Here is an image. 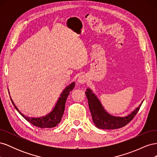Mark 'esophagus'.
<instances>
[{
    "label": "esophagus",
    "mask_w": 157,
    "mask_h": 157,
    "mask_svg": "<svg viewBox=\"0 0 157 157\" xmlns=\"http://www.w3.org/2000/svg\"><path fill=\"white\" fill-rule=\"evenodd\" d=\"M86 76L84 75H82L79 76V77L78 78V82L80 84H84L85 82H86Z\"/></svg>",
    "instance_id": "obj_1"
}]
</instances>
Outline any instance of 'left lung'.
<instances>
[{
    "label": "left lung",
    "mask_w": 157,
    "mask_h": 157,
    "mask_svg": "<svg viewBox=\"0 0 157 157\" xmlns=\"http://www.w3.org/2000/svg\"><path fill=\"white\" fill-rule=\"evenodd\" d=\"M88 99L90 113L92 114L93 122L98 128L103 130H114L124 127L129 123L140 110L142 103L138 107L124 117H114L109 114L103 109L101 102L90 89H86L85 92Z\"/></svg>",
    "instance_id": "8db88e82"
}]
</instances>
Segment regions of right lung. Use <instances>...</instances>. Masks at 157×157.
<instances>
[{"label":"right lung","mask_w":157,"mask_h":157,"mask_svg":"<svg viewBox=\"0 0 157 157\" xmlns=\"http://www.w3.org/2000/svg\"><path fill=\"white\" fill-rule=\"evenodd\" d=\"M75 83L73 82L71 84H69L68 86L66 87L62 92V93L61 94L58 101L57 102L56 105L53 110H52L47 115L43 116L42 117L31 118V117L25 116L23 114H22L20 111L18 110V109L16 107L15 105H14V103L12 99L11 101L14 107H15V108L16 109V110L20 113V115L24 118L27 121L30 122L31 124L41 128H53L58 125L60 122L61 118H62L63 113L65 111V105L66 100H67V96L69 95L70 92L72 91L73 88H75Z\"/></svg>","instance_id":"right-lung-1"}]
</instances>
